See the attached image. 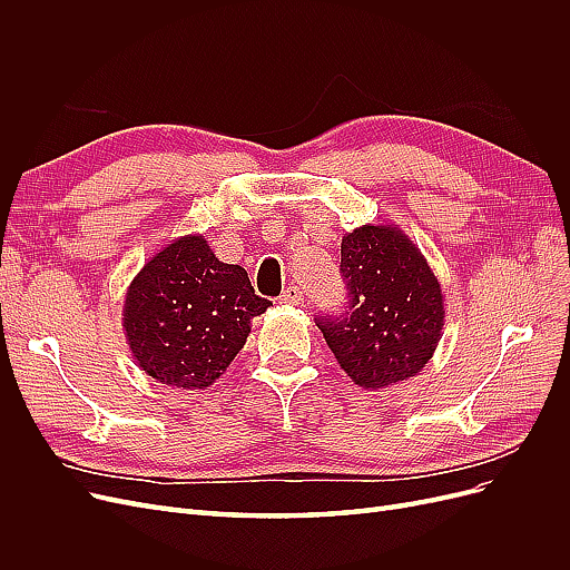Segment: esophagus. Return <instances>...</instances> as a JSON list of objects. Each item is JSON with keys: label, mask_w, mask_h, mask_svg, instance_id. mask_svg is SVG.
I'll return each mask as SVG.
<instances>
[{"label": "esophagus", "mask_w": 570, "mask_h": 570, "mask_svg": "<svg viewBox=\"0 0 570 570\" xmlns=\"http://www.w3.org/2000/svg\"><path fill=\"white\" fill-rule=\"evenodd\" d=\"M281 304H289V306H299V304H304V295H302V289L297 287V285H292V287H287L283 295H281Z\"/></svg>", "instance_id": "esophagus-1"}]
</instances>
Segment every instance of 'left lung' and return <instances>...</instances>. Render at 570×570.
I'll use <instances>...</instances> for the list:
<instances>
[{
  "instance_id": "8db88e82",
  "label": "left lung",
  "mask_w": 570,
  "mask_h": 570,
  "mask_svg": "<svg viewBox=\"0 0 570 570\" xmlns=\"http://www.w3.org/2000/svg\"><path fill=\"white\" fill-rule=\"evenodd\" d=\"M342 281L350 312L318 318L342 371L364 390L419 375L444 327V295L411 237L394 226H361L342 237Z\"/></svg>"
}]
</instances>
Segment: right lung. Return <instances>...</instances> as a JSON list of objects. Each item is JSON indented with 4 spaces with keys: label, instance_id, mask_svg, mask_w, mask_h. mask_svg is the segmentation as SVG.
I'll list each match as a JSON object with an SVG mask.
<instances>
[{
    "label": "right lung",
    "instance_id": "1",
    "mask_svg": "<svg viewBox=\"0 0 570 570\" xmlns=\"http://www.w3.org/2000/svg\"><path fill=\"white\" fill-rule=\"evenodd\" d=\"M271 306L243 266L223 264L206 237L183 235L154 254L126 292L128 347L154 381L206 390L245 347L252 318Z\"/></svg>",
    "mask_w": 570,
    "mask_h": 570
}]
</instances>
